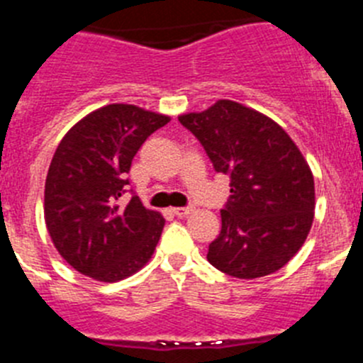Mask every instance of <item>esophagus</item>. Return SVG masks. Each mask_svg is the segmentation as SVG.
Listing matches in <instances>:
<instances>
[{
    "instance_id": "1",
    "label": "esophagus",
    "mask_w": 363,
    "mask_h": 363,
    "mask_svg": "<svg viewBox=\"0 0 363 363\" xmlns=\"http://www.w3.org/2000/svg\"><path fill=\"white\" fill-rule=\"evenodd\" d=\"M192 211H194V207H192V205H187V207H174V209H172V213H174L176 216L184 218V216H187V214H191Z\"/></svg>"
}]
</instances>
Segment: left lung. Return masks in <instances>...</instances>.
I'll return each mask as SVG.
<instances>
[{"label": "left lung", "mask_w": 363, "mask_h": 363, "mask_svg": "<svg viewBox=\"0 0 363 363\" xmlns=\"http://www.w3.org/2000/svg\"><path fill=\"white\" fill-rule=\"evenodd\" d=\"M178 120L214 171L230 178L221 230L207 252L211 265L243 280L277 272L313 225L314 179L298 147L271 118L230 99Z\"/></svg>", "instance_id": "8db88e82"}]
</instances>
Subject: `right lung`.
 Wrapping results in <instances>:
<instances>
[{
  "label": "right lung",
  "instance_id": "obj_1",
  "mask_svg": "<svg viewBox=\"0 0 363 363\" xmlns=\"http://www.w3.org/2000/svg\"><path fill=\"white\" fill-rule=\"evenodd\" d=\"M171 118L112 104L74 125L57 145L45 182V223L57 252L82 274L118 281L143 267L165 220L129 189L130 163ZM125 191L133 194L125 204Z\"/></svg>",
  "mask_w": 363,
  "mask_h": 363
}]
</instances>
